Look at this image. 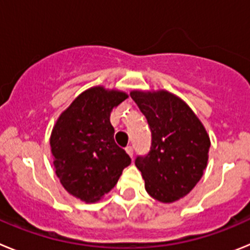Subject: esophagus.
Masks as SVG:
<instances>
[{
	"instance_id": "1",
	"label": "esophagus",
	"mask_w": 250,
	"mask_h": 250,
	"mask_svg": "<svg viewBox=\"0 0 250 250\" xmlns=\"http://www.w3.org/2000/svg\"><path fill=\"white\" fill-rule=\"evenodd\" d=\"M125 150H126L127 154H129V155L132 158V155H134V149H132V146H130V145H129V146H126V149H125Z\"/></svg>"
}]
</instances>
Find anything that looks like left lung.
<instances>
[{
    "label": "left lung",
    "instance_id": "left-lung-1",
    "mask_svg": "<svg viewBox=\"0 0 250 250\" xmlns=\"http://www.w3.org/2000/svg\"><path fill=\"white\" fill-rule=\"evenodd\" d=\"M151 130V147L135 165L150 196L173 203L190 193L203 176L210 139L180 98L165 90L130 92Z\"/></svg>",
    "mask_w": 250,
    "mask_h": 250
}]
</instances>
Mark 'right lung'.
Listing matches in <instances>:
<instances>
[{"label":"right lung","mask_w":250,"mask_h":250,"mask_svg":"<svg viewBox=\"0 0 250 250\" xmlns=\"http://www.w3.org/2000/svg\"><path fill=\"white\" fill-rule=\"evenodd\" d=\"M127 95L95 86L80 94L60 115L51 132L54 167L68 193L98 202L116 185L131 159L116 145L110 123L112 109Z\"/></svg>","instance_id":"add662e5"}]
</instances>
